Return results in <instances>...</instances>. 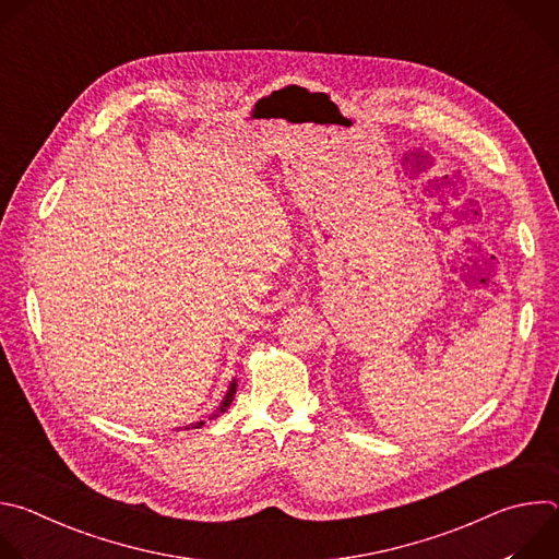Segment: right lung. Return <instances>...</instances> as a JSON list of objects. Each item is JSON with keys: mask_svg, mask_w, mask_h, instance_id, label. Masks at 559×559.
Wrapping results in <instances>:
<instances>
[{"mask_svg": "<svg viewBox=\"0 0 559 559\" xmlns=\"http://www.w3.org/2000/svg\"><path fill=\"white\" fill-rule=\"evenodd\" d=\"M234 393H236V380H231V384H229V389H227V393H225V397H223L221 407L216 409V414H212V418H218L223 412H227V407H229L231 401H234ZM199 427H203V423H197L192 429H199Z\"/></svg>", "mask_w": 559, "mask_h": 559, "instance_id": "add662e5", "label": "right lung"}]
</instances>
